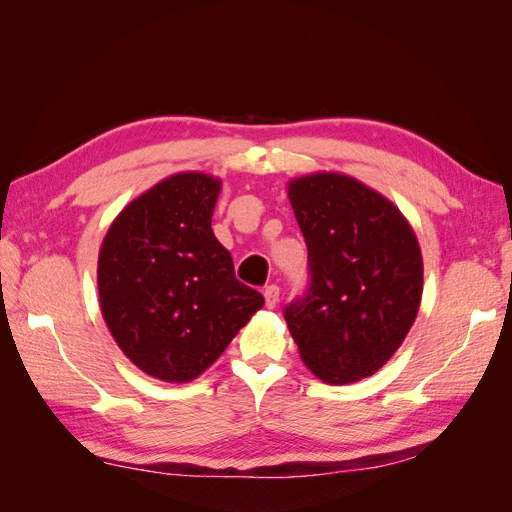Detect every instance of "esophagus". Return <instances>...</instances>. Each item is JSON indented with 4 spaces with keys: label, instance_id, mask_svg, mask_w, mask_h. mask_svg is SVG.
Returning a JSON list of instances; mask_svg holds the SVG:
<instances>
[{
    "label": "esophagus",
    "instance_id": "obj_1",
    "mask_svg": "<svg viewBox=\"0 0 512 512\" xmlns=\"http://www.w3.org/2000/svg\"><path fill=\"white\" fill-rule=\"evenodd\" d=\"M279 294H281V290H279L277 285H268V287H266V290H264V298H266V307H268V309L277 307Z\"/></svg>",
    "mask_w": 512,
    "mask_h": 512
}]
</instances>
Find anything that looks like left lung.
Masks as SVG:
<instances>
[{"label":"left lung","instance_id":"left-lung-1","mask_svg":"<svg viewBox=\"0 0 512 512\" xmlns=\"http://www.w3.org/2000/svg\"><path fill=\"white\" fill-rule=\"evenodd\" d=\"M307 242V292L283 316L300 359L324 383L372 376L400 348L422 303L419 244L400 209L339 173L287 186Z\"/></svg>","mask_w":512,"mask_h":512}]
</instances>
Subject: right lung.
Here are the masks:
<instances>
[{"mask_svg":"<svg viewBox=\"0 0 512 512\" xmlns=\"http://www.w3.org/2000/svg\"><path fill=\"white\" fill-rule=\"evenodd\" d=\"M218 194L212 175L168 177L116 216L99 251L101 313L114 342L166 383L194 381L264 307L235 279L212 231Z\"/></svg>","mask_w":512,"mask_h":512,"instance_id":"1","label":"right lung"}]
</instances>
